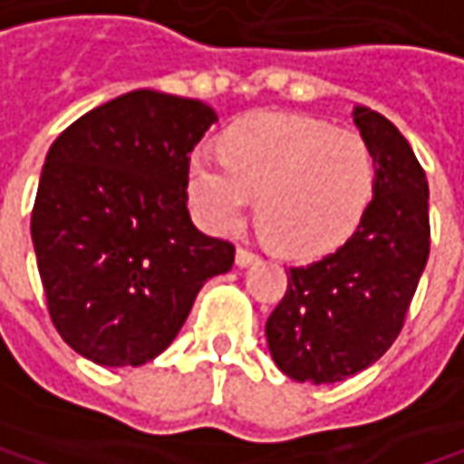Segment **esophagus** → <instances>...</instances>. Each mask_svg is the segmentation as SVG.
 Instances as JSON below:
<instances>
[{
  "label": "esophagus",
  "mask_w": 464,
  "mask_h": 464,
  "mask_svg": "<svg viewBox=\"0 0 464 464\" xmlns=\"http://www.w3.org/2000/svg\"><path fill=\"white\" fill-rule=\"evenodd\" d=\"M257 260V255L252 252V249H246V246H238L236 249V266L238 268H246V266H252Z\"/></svg>",
  "instance_id": "34e87169"
}]
</instances>
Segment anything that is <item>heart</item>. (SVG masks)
<instances>
[{"instance_id": "b5f03b06", "label": "heart", "mask_w": 464, "mask_h": 464, "mask_svg": "<svg viewBox=\"0 0 464 464\" xmlns=\"http://www.w3.org/2000/svg\"><path fill=\"white\" fill-rule=\"evenodd\" d=\"M377 164L356 130L300 113H249L233 121L220 156L193 153L188 198L209 231L241 226L257 198V228L278 255L308 260L356 231Z\"/></svg>"}]
</instances>
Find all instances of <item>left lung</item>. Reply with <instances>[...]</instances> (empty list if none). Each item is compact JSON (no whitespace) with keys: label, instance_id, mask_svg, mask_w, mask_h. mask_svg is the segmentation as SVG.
Listing matches in <instances>:
<instances>
[{"label":"left lung","instance_id":"left-lung-1","mask_svg":"<svg viewBox=\"0 0 464 464\" xmlns=\"http://www.w3.org/2000/svg\"><path fill=\"white\" fill-rule=\"evenodd\" d=\"M353 124L377 164L372 201L337 252L289 268L266 324L276 366L297 382L332 385L385 356L430 255L428 180L414 150L372 108H353Z\"/></svg>","mask_w":464,"mask_h":464}]
</instances>
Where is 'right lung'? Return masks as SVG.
I'll return each instance as SVG.
<instances>
[{"instance_id": "obj_1", "label": "right lung", "mask_w": 464, "mask_h": 464, "mask_svg": "<svg viewBox=\"0 0 464 464\" xmlns=\"http://www.w3.org/2000/svg\"><path fill=\"white\" fill-rule=\"evenodd\" d=\"M218 121L201 101L135 90L76 119L47 150L31 238L65 343L101 366H140L178 337L233 244L188 215L190 150Z\"/></svg>"}]
</instances>
